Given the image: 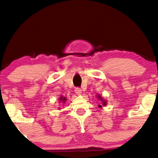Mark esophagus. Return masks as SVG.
Segmentation results:
<instances>
[{
	"label": "esophagus",
	"mask_w": 158,
	"mask_h": 158,
	"mask_svg": "<svg viewBox=\"0 0 158 158\" xmlns=\"http://www.w3.org/2000/svg\"><path fill=\"white\" fill-rule=\"evenodd\" d=\"M74 91H75V93L77 95H81V89H79V88H76L75 90H74Z\"/></svg>",
	"instance_id": "obj_1"
}]
</instances>
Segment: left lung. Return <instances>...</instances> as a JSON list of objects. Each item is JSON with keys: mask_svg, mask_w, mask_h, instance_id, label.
<instances>
[{"mask_svg": "<svg viewBox=\"0 0 158 158\" xmlns=\"http://www.w3.org/2000/svg\"><path fill=\"white\" fill-rule=\"evenodd\" d=\"M98 98L99 99V100H100V101L102 102V105H98L99 107L101 108V107H102V106H105V105H106V100H104L100 95H98Z\"/></svg>", "mask_w": 158, "mask_h": 158, "instance_id": "8db88e82", "label": "left lung"}]
</instances>
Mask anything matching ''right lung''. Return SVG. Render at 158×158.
Masks as SVG:
<instances>
[{"instance_id": "obj_1", "label": "right lung", "mask_w": 158, "mask_h": 158, "mask_svg": "<svg viewBox=\"0 0 158 158\" xmlns=\"http://www.w3.org/2000/svg\"><path fill=\"white\" fill-rule=\"evenodd\" d=\"M59 100L60 102H63V103H65V102L66 101V98L62 97V96H61V97L59 98Z\"/></svg>"}]
</instances>
